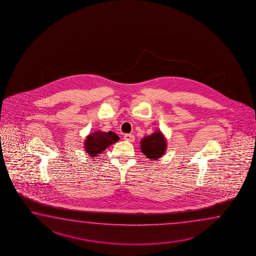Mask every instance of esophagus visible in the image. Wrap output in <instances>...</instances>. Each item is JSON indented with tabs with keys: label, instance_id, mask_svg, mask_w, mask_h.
I'll list each match as a JSON object with an SVG mask.
<instances>
[{
	"label": "esophagus",
	"instance_id": "obj_1",
	"mask_svg": "<svg viewBox=\"0 0 256 256\" xmlns=\"http://www.w3.org/2000/svg\"><path fill=\"white\" fill-rule=\"evenodd\" d=\"M124 140H127V142H132L134 140V136H132V134H129L124 136Z\"/></svg>",
	"mask_w": 256,
	"mask_h": 256
}]
</instances>
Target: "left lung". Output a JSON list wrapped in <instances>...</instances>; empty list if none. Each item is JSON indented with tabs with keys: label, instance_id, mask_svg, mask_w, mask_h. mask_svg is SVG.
Returning <instances> with one entry per match:
<instances>
[{
	"label": "left lung",
	"instance_id": "obj_1",
	"mask_svg": "<svg viewBox=\"0 0 256 256\" xmlns=\"http://www.w3.org/2000/svg\"><path fill=\"white\" fill-rule=\"evenodd\" d=\"M142 152L150 160H157L164 156L166 149V139L160 132L146 136L140 140Z\"/></svg>",
	"mask_w": 256,
	"mask_h": 256
}]
</instances>
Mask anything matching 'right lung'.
I'll list each match as a JSON object with an SVG mask.
<instances>
[{
    "label": "right lung",
    "instance_id": "right-lung-1",
    "mask_svg": "<svg viewBox=\"0 0 256 256\" xmlns=\"http://www.w3.org/2000/svg\"><path fill=\"white\" fill-rule=\"evenodd\" d=\"M118 140H119V136L112 132H96L86 138V144H84L86 152L89 156L94 157L106 150L108 146L114 144Z\"/></svg>",
    "mask_w": 256,
    "mask_h": 256
}]
</instances>
